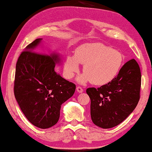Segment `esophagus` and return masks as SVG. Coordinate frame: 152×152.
<instances>
[{"instance_id":"obj_1","label":"esophagus","mask_w":152,"mask_h":152,"mask_svg":"<svg viewBox=\"0 0 152 152\" xmlns=\"http://www.w3.org/2000/svg\"><path fill=\"white\" fill-rule=\"evenodd\" d=\"M76 90H77L78 93H82L83 92V89L81 87H80V86H78L77 88H76Z\"/></svg>"}]
</instances>
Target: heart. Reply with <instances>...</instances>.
Wrapping results in <instances>:
<instances>
[{"instance_id":"obj_1","label":"heart","mask_w":152,"mask_h":152,"mask_svg":"<svg viewBox=\"0 0 152 152\" xmlns=\"http://www.w3.org/2000/svg\"><path fill=\"white\" fill-rule=\"evenodd\" d=\"M78 63L84 64L85 73L78 76V83L86 84L91 80L95 85H104L118 75L124 64V56L102 43L84 44L76 49L74 57H66L64 65L66 78L72 79L79 71Z\"/></svg>"}]
</instances>
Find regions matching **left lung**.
Wrapping results in <instances>:
<instances>
[{"label": "left lung", "instance_id": "1", "mask_svg": "<svg viewBox=\"0 0 152 152\" xmlns=\"http://www.w3.org/2000/svg\"><path fill=\"white\" fill-rule=\"evenodd\" d=\"M140 87V69L132 59L121 67L111 81L100 88H88L86 93L91 101L90 115L93 124L107 129L122 123L137 105Z\"/></svg>", "mask_w": 152, "mask_h": 152}]
</instances>
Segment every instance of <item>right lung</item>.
Instances as JSON below:
<instances>
[{"label":"right lung","instance_id":"1","mask_svg":"<svg viewBox=\"0 0 152 152\" xmlns=\"http://www.w3.org/2000/svg\"><path fill=\"white\" fill-rule=\"evenodd\" d=\"M42 38H37L21 53L16 64L15 99L26 118L36 127L45 129L55 125L61 106L74 95L76 86L55 71L60 62L57 53H36Z\"/></svg>","mask_w":152,"mask_h":152}]
</instances>
